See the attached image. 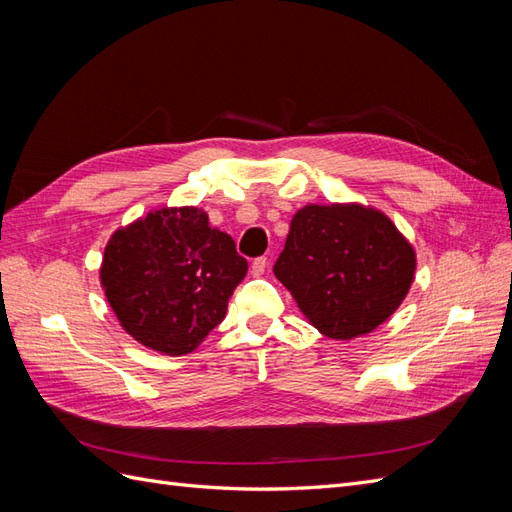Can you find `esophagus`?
<instances>
[{
	"label": "esophagus",
	"instance_id": "obj_1",
	"mask_svg": "<svg viewBox=\"0 0 512 512\" xmlns=\"http://www.w3.org/2000/svg\"><path fill=\"white\" fill-rule=\"evenodd\" d=\"M252 275L254 277H260V275H265V271H267V256H260V258H254V262H252Z\"/></svg>",
	"mask_w": 512,
	"mask_h": 512
}]
</instances>
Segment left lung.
<instances>
[{
    "mask_svg": "<svg viewBox=\"0 0 512 512\" xmlns=\"http://www.w3.org/2000/svg\"><path fill=\"white\" fill-rule=\"evenodd\" d=\"M414 269L412 245L384 213L307 205L294 213L273 273L322 335L352 339L395 312Z\"/></svg>",
    "mask_w": 512,
    "mask_h": 512,
    "instance_id": "obj_1",
    "label": "left lung"
}]
</instances>
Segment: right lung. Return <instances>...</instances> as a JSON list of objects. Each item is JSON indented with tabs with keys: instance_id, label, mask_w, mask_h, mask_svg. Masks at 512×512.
<instances>
[{
	"instance_id": "1",
	"label": "right lung",
	"mask_w": 512,
	"mask_h": 512,
	"mask_svg": "<svg viewBox=\"0 0 512 512\" xmlns=\"http://www.w3.org/2000/svg\"><path fill=\"white\" fill-rule=\"evenodd\" d=\"M247 273L235 241L198 207H164L115 230L100 282L121 327L162 354L192 352Z\"/></svg>"
}]
</instances>
